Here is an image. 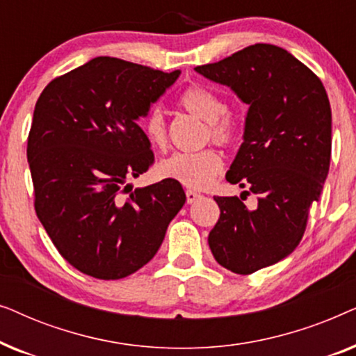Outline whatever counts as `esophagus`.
Segmentation results:
<instances>
[{"instance_id": "esophagus-1", "label": "esophagus", "mask_w": 356, "mask_h": 356, "mask_svg": "<svg viewBox=\"0 0 356 356\" xmlns=\"http://www.w3.org/2000/svg\"><path fill=\"white\" fill-rule=\"evenodd\" d=\"M199 197H201V194L196 193V191H193V189H186V202L188 204L196 202Z\"/></svg>"}]
</instances>
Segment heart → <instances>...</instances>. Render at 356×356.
Returning <instances> with one entry per match:
<instances>
[{"mask_svg": "<svg viewBox=\"0 0 356 356\" xmlns=\"http://www.w3.org/2000/svg\"><path fill=\"white\" fill-rule=\"evenodd\" d=\"M178 105L207 123V138L222 147H230L238 139V124L228 115V105L218 92L204 86H191L178 97ZM143 131L154 149L168 144L167 124L162 110L154 106L143 120ZM223 170L222 155L213 149L193 154H175L159 165V175L191 189H204Z\"/></svg>", "mask_w": 356, "mask_h": 356, "instance_id": "b5f03b06", "label": "heart"}]
</instances>
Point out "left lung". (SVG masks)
I'll list each match as a JSON object with an SVG mask.
<instances>
[{
	"instance_id": "8db88e82",
	"label": "left lung",
	"mask_w": 356,
	"mask_h": 356,
	"mask_svg": "<svg viewBox=\"0 0 356 356\" xmlns=\"http://www.w3.org/2000/svg\"><path fill=\"white\" fill-rule=\"evenodd\" d=\"M194 70L250 105L227 179L248 188L243 194H257V207L250 211L243 197L213 196L220 218L209 233L218 264L248 275L284 259L303 238L329 173L330 104L308 66L269 43Z\"/></svg>"
}]
</instances>
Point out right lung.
<instances>
[{"label":"right lung","instance_id":"1","mask_svg":"<svg viewBox=\"0 0 356 356\" xmlns=\"http://www.w3.org/2000/svg\"><path fill=\"white\" fill-rule=\"evenodd\" d=\"M179 71L97 56L55 77L38 97L27 160L33 206L72 267L100 280L139 270L186 201L172 179L131 188L154 152L138 124Z\"/></svg>","mask_w":356,"mask_h":356}]
</instances>
